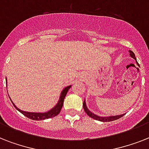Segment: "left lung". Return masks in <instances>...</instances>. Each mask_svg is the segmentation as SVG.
<instances>
[{
  "instance_id": "8db88e82",
  "label": "left lung",
  "mask_w": 149,
  "mask_h": 149,
  "mask_svg": "<svg viewBox=\"0 0 149 149\" xmlns=\"http://www.w3.org/2000/svg\"><path fill=\"white\" fill-rule=\"evenodd\" d=\"M129 52H130V56L132 58H133L134 60L136 61L137 64L139 65V63L137 62V59H136V57H135V55L134 53L132 51L129 50ZM84 109L85 112L86 113V114L88 116H90L91 118H93L94 120H100V121H103V122H108V121H112V120H118L119 118H120L121 117L125 115V114H120V115H117V116H109V117H100V116H98V115H96L94 114L93 113H92L91 111H90L87 108V107H86V101H85V100H84Z\"/></svg>"
}]
</instances>
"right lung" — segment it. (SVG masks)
<instances>
[{"label": "right lung", "mask_w": 149, "mask_h": 149, "mask_svg": "<svg viewBox=\"0 0 149 149\" xmlns=\"http://www.w3.org/2000/svg\"><path fill=\"white\" fill-rule=\"evenodd\" d=\"M6 84H7V80H6ZM71 87V86H68L66 87L63 89L62 93L60 94V97L58 100V103L56 104V106L54 107L53 108H52L50 111H47V112H45V113H36V112H28V111H23L22 110H20L19 108H17V107L15 106L14 103L12 101L13 105L15 106V107L17 109V111L21 112L22 114H24L25 117L30 118L31 120H45V119H49V118H53V117H56L60 113V111L62 107H63V102H64V99H65V96H66V93H67L69 89Z\"/></svg>", "instance_id": "right-lung-1"}]
</instances>
